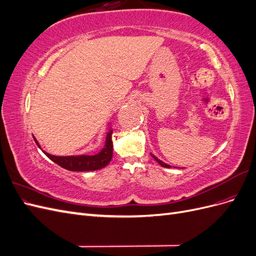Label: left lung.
<instances>
[{
	"mask_svg": "<svg viewBox=\"0 0 256 256\" xmlns=\"http://www.w3.org/2000/svg\"><path fill=\"white\" fill-rule=\"evenodd\" d=\"M152 157L154 160H156V161L158 162V164H159L161 166H164V168H171V166H168V164H164V162H162V161H161V160H159L157 157H154V154H152Z\"/></svg>",
	"mask_w": 256,
	"mask_h": 256,
	"instance_id": "8db88e82",
	"label": "left lung"
}]
</instances>
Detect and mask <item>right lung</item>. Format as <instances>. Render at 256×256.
<instances>
[{
	"label": "right lung",
	"instance_id": "right-lung-1",
	"mask_svg": "<svg viewBox=\"0 0 256 256\" xmlns=\"http://www.w3.org/2000/svg\"><path fill=\"white\" fill-rule=\"evenodd\" d=\"M112 129L109 130V132L106 138L104 147L98 154L88 156V154H80V156H53L48 152H46V156L51 159L53 162H56L60 166L64 168L68 171L74 172H85V171H95V170L102 168L109 164V162L113 156V142H112ZM34 140L37 146L40 148V145L38 144L37 140L34 138Z\"/></svg>",
	"mask_w": 256,
	"mask_h": 256
}]
</instances>
